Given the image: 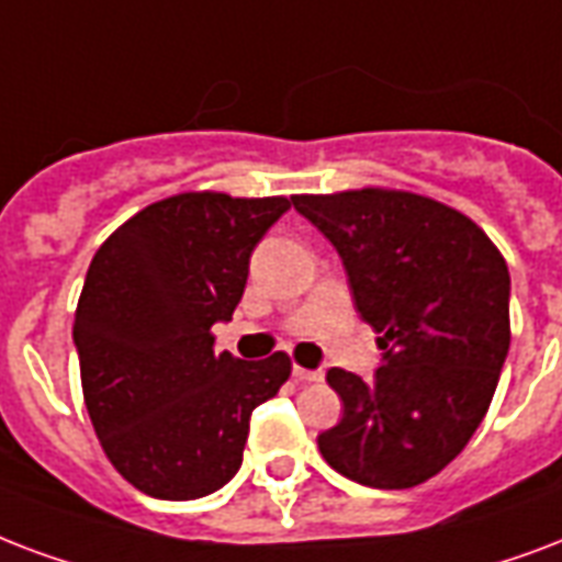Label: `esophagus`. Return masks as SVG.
Instances as JSON below:
<instances>
[{
	"instance_id": "1",
	"label": "esophagus",
	"mask_w": 562,
	"mask_h": 562,
	"mask_svg": "<svg viewBox=\"0 0 562 562\" xmlns=\"http://www.w3.org/2000/svg\"><path fill=\"white\" fill-rule=\"evenodd\" d=\"M291 374H294L297 383H315V380H321V371H310V368H300V366H294Z\"/></svg>"
}]
</instances>
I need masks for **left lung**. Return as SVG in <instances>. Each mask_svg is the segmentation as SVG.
I'll list each match as a JSON object with an SVG mask.
<instances>
[{"instance_id": "1", "label": "left lung", "mask_w": 562, "mask_h": 562, "mask_svg": "<svg viewBox=\"0 0 562 562\" xmlns=\"http://www.w3.org/2000/svg\"><path fill=\"white\" fill-rule=\"evenodd\" d=\"M348 273L380 333L371 380L329 368L345 404L318 436L324 460L374 490H409L469 445L509 350V271L481 226L409 191L291 196Z\"/></svg>"}]
</instances>
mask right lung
<instances>
[{
  "instance_id": "right-lung-1",
  "label": "right lung",
  "mask_w": 562,
  "mask_h": 562,
  "mask_svg": "<svg viewBox=\"0 0 562 562\" xmlns=\"http://www.w3.org/2000/svg\"><path fill=\"white\" fill-rule=\"evenodd\" d=\"M289 209L285 196H167L93 256L72 324L81 392L105 457L144 495L194 501L233 481L252 409L289 380L285 353L244 362L212 336Z\"/></svg>"
}]
</instances>
